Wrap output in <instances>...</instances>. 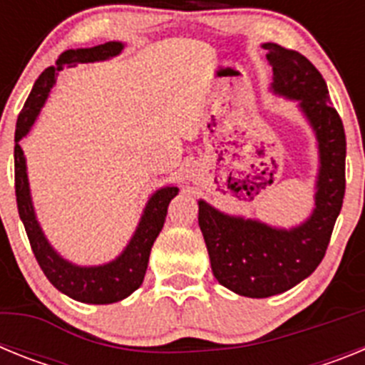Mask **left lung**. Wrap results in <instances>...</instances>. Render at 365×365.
<instances>
[{"label":"left lung","mask_w":365,"mask_h":365,"mask_svg":"<svg viewBox=\"0 0 365 365\" xmlns=\"http://www.w3.org/2000/svg\"><path fill=\"white\" fill-rule=\"evenodd\" d=\"M274 91L307 115L320 143L322 170L311 219L292 230L230 217L199 201V227L212 272L222 287L247 298L279 294L311 276L327 252L346 195V131L329 100L327 83L307 58L278 43H265Z\"/></svg>","instance_id":"1"}]
</instances>
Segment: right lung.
I'll use <instances>...</instances> for the list:
<instances>
[{
	"label": "right lung",
	"instance_id": "right-lung-1",
	"mask_svg": "<svg viewBox=\"0 0 365 365\" xmlns=\"http://www.w3.org/2000/svg\"><path fill=\"white\" fill-rule=\"evenodd\" d=\"M122 51V43L118 41H108L104 45H96L91 49H76L66 51L58 58L54 67H47L40 74V78L34 82L31 95L25 102L24 109L19 113L18 122H16L14 135V186H16V202H18L19 217L24 221L25 232H27L29 243H31L32 252L36 257L38 265L43 270L51 283L62 291L69 298L82 303H113L128 298L138 287L143 285L144 274L148 269V259H150L151 247H153L157 235L160 234L164 227V219L168 214V205L177 195L179 188L175 186H166L153 193L144 210L143 221L135 232L133 240L128 245L118 259L111 261L104 267H74L67 263L66 259L54 252L47 240L43 237L34 217L32 210L31 195H29L27 172H25V157L24 150L18 144L21 137L27 135L31 130L32 122L40 113L41 106L45 104V98L49 95L51 87L54 86L58 78V73L63 67H74L76 63L96 62V60H106Z\"/></svg>",
	"mask_w": 365,
	"mask_h": 365
}]
</instances>
